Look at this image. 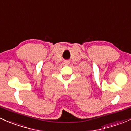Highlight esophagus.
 Returning <instances> with one entry per match:
<instances>
[{
  "label": "esophagus",
  "instance_id": "34e87169",
  "mask_svg": "<svg viewBox=\"0 0 131 131\" xmlns=\"http://www.w3.org/2000/svg\"><path fill=\"white\" fill-rule=\"evenodd\" d=\"M64 64H69V61H64Z\"/></svg>",
  "mask_w": 131,
  "mask_h": 131
}]
</instances>
